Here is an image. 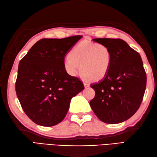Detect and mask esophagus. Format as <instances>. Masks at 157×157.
Listing matches in <instances>:
<instances>
[{"label":"esophagus","mask_w":157,"mask_h":157,"mask_svg":"<svg viewBox=\"0 0 157 157\" xmlns=\"http://www.w3.org/2000/svg\"><path fill=\"white\" fill-rule=\"evenodd\" d=\"M84 86H85V88H87V87H89V86H90V85L89 83H86V82H84Z\"/></svg>","instance_id":"obj_1"}]
</instances>
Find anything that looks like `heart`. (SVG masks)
<instances>
[{"label": "heart", "instance_id": "heart-1", "mask_svg": "<svg viewBox=\"0 0 157 157\" xmlns=\"http://www.w3.org/2000/svg\"><path fill=\"white\" fill-rule=\"evenodd\" d=\"M110 49L104 44L82 41L78 44L64 60V67L68 75L76 76L80 71L91 81L105 77L112 64Z\"/></svg>", "mask_w": 157, "mask_h": 157}]
</instances>
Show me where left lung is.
I'll list each match as a JSON object with an SVG mask.
<instances>
[{
	"instance_id": "8db88e82",
	"label": "left lung",
	"mask_w": 157,
	"mask_h": 157,
	"mask_svg": "<svg viewBox=\"0 0 157 157\" xmlns=\"http://www.w3.org/2000/svg\"><path fill=\"white\" fill-rule=\"evenodd\" d=\"M109 47L112 64L102 81L91 84L95 97L90 102L93 112L108 124L123 123L140 107L146 89L147 75L139 52L120 39H94Z\"/></svg>"
}]
</instances>
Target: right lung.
Instances as JSON below:
<instances>
[{
	"mask_svg": "<svg viewBox=\"0 0 157 157\" xmlns=\"http://www.w3.org/2000/svg\"><path fill=\"white\" fill-rule=\"evenodd\" d=\"M82 37L41 39L19 63L15 89L24 112L34 123L44 127L60 123L71 98L85 89L64 67L67 53Z\"/></svg>",
	"mask_w": 157,
	"mask_h": 157,
	"instance_id": "add662e5",
	"label": "right lung"
}]
</instances>
